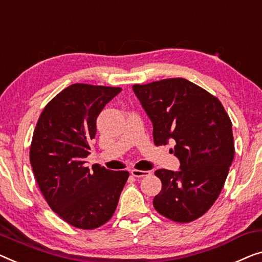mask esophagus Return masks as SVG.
Here are the masks:
<instances>
[{"mask_svg": "<svg viewBox=\"0 0 262 262\" xmlns=\"http://www.w3.org/2000/svg\"><path fill=\"white\" fill-rule=\"evenodd\" d=\"M130 173L134 178H143V177H148V175H150V171L140 170V169H133Z\"/></svg>", "mask_w": 262, "mask_h": 262, "instance_id": "1", "label": "esophagus"}]
</instances>
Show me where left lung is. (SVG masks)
<instances>
[{
  "mask_svg": "<svg viewBox=\"0 0 262 262\" xmlns=\"http://www.w3.org/2000/svg\"><path fill=\"white\" fill-rule=\"evenodd\" d=\"M153 122L155 146L173 139L180 170L158 169L162 188L156 212L187 224L201 217L221 193L235 148L232 121L216 96L182 77L134 84Z\"/></svg>",
  "mask_w": 262,
  "mask_h": 262,
  "instance_id": "left-lung-1",
  "label": "left lung"
}]
</instances>
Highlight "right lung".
<instances>
[{"label": "right lung", "mask_w": 262, "mask_h": 262, "mask_svg": "<svg viewBox=\"0 0 262 262\" xmlns=\"http://www.w3.org/2000/svg\"><path fill=\"white\" fill-rule=\"evenodd\" d=\"M121 91L74 83L47 103L35 127L29 159L38 188L53 212L76 228L111 220L129 177L127 170L85 167L97 116Z\"/></svg>", "instance_id": "obj_1"}]
</instances>
